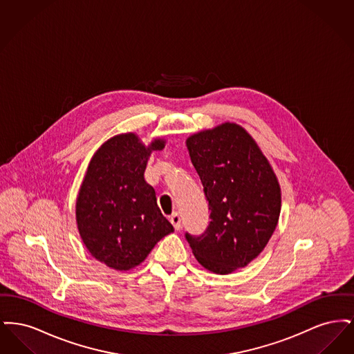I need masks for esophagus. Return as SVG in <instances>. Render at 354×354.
<instances>
[{"label":"esophagus","instance_id":"1","mask_svg":"<svg viewBox=\"0 0 354 354\" xmlns=\"http://www.w3.org/2000/svg\"><path fill=\"white\" fill-rule=\"evenodd\" d=\"M169 221L172 223V225H174V228L176 230V231H179L180 228H182V219H180V216H179V214H172L171 215V218H169Z\"/></svg>","mask_w":354,"mask_h":354}]
</instances>
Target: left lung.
<instances>
[{
	"label": "left lung",
	"mask_w": 354,
	"mask_h": 354,
	"mask_svg": "<svg viewBox=\"0 0 354 354\" xmlns=\"http://www.w3.org/2000/svg\"><path fill=\"white\" fill-rule=\"evenodd\" d=\"M185 146L208 201L209 225L185 234L205 270L228 274L244 268L270 241L281 211V188L251 134L225 122L187 138Z\"/></svg>",
	"instance_id": "left-lung-1"
}]
</instances>
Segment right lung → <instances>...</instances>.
Masks as SVG:
<instances>
[{"mask_svg": "<svg viewBox=\"0 0 354 354\" xmlns=\"http://www.w3.org/2000/svg\"><path fill=\"white\" fill-rule=\"evenodd\" d=\"M165 145L163 138L146 146L134 133L115 135L87 166L75 202L77 227L87 251L109 268L133 270L174 232L145 180L151 152Z\"/></svg>", "mask_w": 354, "mask_h": 354, "instance_id": "obj_1", "label": "right lung"}]
</instances>
